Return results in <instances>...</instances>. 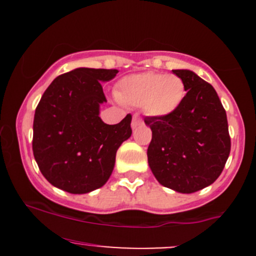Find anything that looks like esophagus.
Returning a JSON list of instances; mask_svg holds the SVG:
<instances>
[{
  "label": "esophagus",
  "instance_id": "1",
  "mask_svg": "<svg viewBox=\"0 0 256 256\" xmlns=\"http://www.w3.org/2000/svg\"><path fill=\"white\" fill-rule=\"evenodd\" d=\"M142 122H143L142 118H140L138 114H134V118H132V128H137V126H140V124H142Z\"/></svg>",
  "mask_w": 256,
  "mask_h": 256
}]
</instances>
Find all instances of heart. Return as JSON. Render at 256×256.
<instances>
[{"label":"heart","mask_w":256,"mask_h":256,"mask_svg":"<svg viewBox=\"0 0 256 256\" xmlns=\"http://www.w3.org/2000/svg\"><path fill=\"white\" fill-rule=\"evenodd\" d=\"M116 95L124 104L143 107L148 116L161 118L178 110L185 96V84L178 76L146 72L120 79Z\"/></svg>","instance_id":"1"}]
</instances>
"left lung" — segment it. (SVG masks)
<instances>
[{
    "mask_svg": "<svg viewBox=\"0 0 256 256\" xmlns=\"http://www.w3.org/2000/svg\"><path fill=\"white\" fill-rule=\"evenodd\" d=\"M185 91L178 110L167 116H146L152 136L148 162L164 186L192 194L208 186L224 170L231 150L226 112L210 83L189 70H172Z\"/></svg>",
    "mask_w": 256,
    "mask_h": 256,
    "instance_id": "obj_1",
    "label": "left lung"
}]
</instances>
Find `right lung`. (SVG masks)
I'll list each match as a JSON object with an SVG mask.
<instances>
[{
  "mask_svg": "<svg viewBox=\"0 0 256 256\" xmlns=\"http://www.w3.org/2000/svg\"><path fill=\"white\" fill-rule=\"evenodd\" d=\"M118 70L77 68L58 76L44 91L34 119L32 150L40 171L52 185L86 194L106 184L116 150L131 136V114L108 125L98 116L107 102L101 82Z\"/></svg>",
  "mask_w": 256,
  "mask_h": 256,
  "instance_id": "1",
  "label": "right lung"
}]
</instances>
